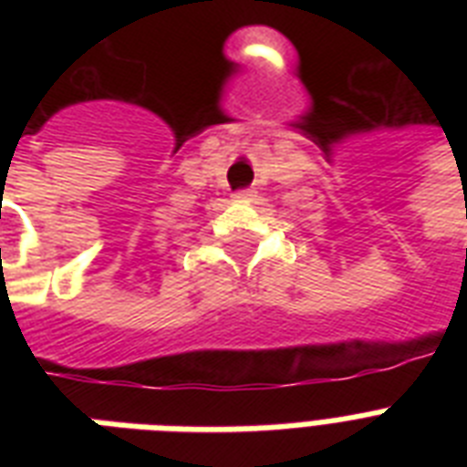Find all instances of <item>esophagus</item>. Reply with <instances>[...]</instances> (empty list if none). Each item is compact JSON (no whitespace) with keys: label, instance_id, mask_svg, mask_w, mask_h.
I'll use <instances>...</instances> for the list:
<instances>
[{"label":"esophagus","instance_id":"obj_1","mask_svg":"<svg viewBox=\"0 0 467 467\" xmlns=\"http://www.w3.org/2000/svg\"><path fill=\"white\" fill-rule=\"evenodd\" d=\"M254 196V191L247 189V191H237V193H233L234 201H249V198Z\"/></svg>","mask_w":467,"mask_h":467}]
</instances>
